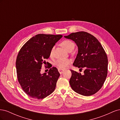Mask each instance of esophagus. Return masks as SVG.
Returning a JSON list of instances; mask_svg holds the SVG:
<instances>
[{"label": "esophagus", "mask_w": 120, "mask_h": 120, "mask_svg": "<svg viewBox=\"0 0 120 120\" xmlns=\"http://www.w3.org/2000/svg\"><path fill=\"white\" fill-rule=\"evenodd\" d=\"M58 71H59V72H60V74H62L63 72L64 71V70H63V69H61V68H59V69H58Z\"/></svg>", "instance_id": "obj_1"}]
</instances>
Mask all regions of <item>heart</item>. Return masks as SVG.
Listing matches in <instances>:
<instances>
[{
    "mask_svg": "<svg viewBox=\"0 0 120 120\" xmlns=\"http://www.w3.org/2000/svg\"><path fill=\"white\" fill-rule=\"evenodd\" d=\"M61 45L63 47L66 49L68 51L74 48L75 45L74 43L71 41H69V40H64L61 43ZM55 46H53L51 50H50V56H52L53 52ZM71 63V60L68 59H60L57 60L55 62V65L57 66L59 68L64 69L68 67Z\"/></svg>",
    "mask_w": 120,
    "mask_h": 120,
    "instance_id": "heart-1",
    "label": "heart"
}]
</instances>
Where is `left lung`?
Returning <instances> with one entry per match:
<instances>
[{"label":"left lung","mask_w":120,"mask_h":120,"mask_svg":"<svg viewBox=\"0 0 120 120\" xmlns=\"http://www.w3.org/2000/svg\"><path fill=\"white\" fill-rule=\"evenodd\" d=\"M65 38L75 41L78 53L74 66L83 68V74L71 70V88L80 95L89 96L96 94L102 87L108 74V57L99 41L85 31L71 33Z\"/></svg>","instance_id":"8db88e82"}]
</instances>
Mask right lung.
<instances>
[{
	"label": "right lung",
	"instance_id": "add662e5",
	"mask_svg": "<svg viewBox=\"0 0 120 120\" xmlns=\"http://www.w3.org/2000/svg\"><path fill=\"white\" fill-rule=\"evenodd\" d=\"M62 37V35L38 34L20 49L16 60L17 76L21 88L28 96L42 99L55 90L60 75L57 69L50 68L48 74H41V71L52 48Z\"/></svg>",
	"mask_w": 120,
	"mask_h": 120
}]
</instances>
